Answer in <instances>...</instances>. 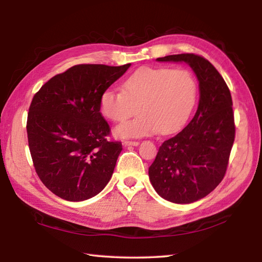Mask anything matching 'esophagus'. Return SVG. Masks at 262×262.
Segmentation results:
<instances>
[{
    "instance_id": "34e87169",
    "label": "esophagus",
    "mask_w": 262,
    "mask_h": 262,
    "mask_svg": "<svg viewBox=\"0 0 262 262\" xmlns=\"http://www.w3.org/2000/svg\"><path fill=\"white\" fill-rule=\"evenodd\" d=\"M122 144H124L125 146H137L138 144H140V142H137V141H124V142H122Z\"/></svg>"
}]
</instances>
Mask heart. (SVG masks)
Instances as JSON below:
<instances>
[{"mask_svg":"<svg viewBox=\"0 0 262 262\" xmlns=\"http://www.w3.org/2000/svg\"><path fill=\"white\" fill-rule=\"evenodd\" d=\"M196 94V81L188 71L146 68L128 77L122 90H105L100 97V110L107 119L120 122L137 108L134 119L115 128L117 137L170 134L189 118Z\"/></svg>","mask_w":262,"mask_h":262,"instance_id":"obj_1","label":"heart"}]
</instances>
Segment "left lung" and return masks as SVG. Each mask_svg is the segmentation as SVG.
Listing matches in <instances>:
<instances>
[{"label": "left lung", "mask_w": 262, "mask_h": 262, "mask_svg": "<svg viewBox=\"0 0 262 262\" xmlns=\"http://www.w3.org/2000/svg\"><path fill=\"white\" fill-rule=\"evenodd\" d=\"M157 60L185 62L199 81L193 118L163 142L148 168L149 181L161 197L190 204L207 196L225 176L235 137L231 92L214 65L199 55H169Z\"/></svg>", "instance_id": "1"}]
</instances>
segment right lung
Listing matches in <instances>:
<instances>
[{
	"instance_id": "right-lung-1",
	"label": "right lung",
	"mask_w": 262,
	"mask_h": 262,
	"mask_svg": "<svg viewBox=\"0 0 262 262\" xmlns=\"http://www.w3.org/2000/svg\"><path fill=\"white\" fill-rule=\"evenodd\" d=\"M129 66H72L33 96L27 120L33 166L62 199L92 198L113 176L122 146L107 141L110 127L100 113V97Z\"/></svg>"
}]
</instances>
